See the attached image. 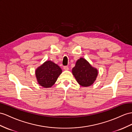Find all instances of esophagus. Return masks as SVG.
<instances>
[{"label":"esophagus","instance_id":"obj_1","mask_svg":"<svg viewBox=\"0 0 132 132\" xmlns=\"http://www.w3.org/2000/svg\"><path fill=\"white\" fill-rule=\"evenodd\" d=\"M63 69L65 70H69V67L67 66H63Z\"/></svg>","mask_w":132,"mask_h":132}]
</instances>
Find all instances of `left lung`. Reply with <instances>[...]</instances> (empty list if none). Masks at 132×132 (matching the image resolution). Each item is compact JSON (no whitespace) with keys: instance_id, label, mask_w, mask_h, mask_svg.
Returning a JSON list of instances; mask_svg holds the SVG:
<instances>
[{"instance_id":"left-lung-1","label":"left lung","mask_w":132,"mask_h":132,"mask_svg":"<svg viewBox=\"0 0 132 132\" xmlns=\"http://www.w3.org/2000/svg\"><path fill=\"white\" fill-rule=\"evenodd\" d=\"M72 71L77 82L80 85L85 87L92 85L97 75V70L93 67L83 58L77 61Z\"/></svg>"}]
</instances>
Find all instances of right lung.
Returning a JSON list of instances; mask_svg holds the SVG:
<instances>
[{
	"label": "right lung",
	"mask_w": 132,
	"mask_h": 132,
	"mask_svg": "<svg viewBox=\"0 0 132 132\" xmlns=\"http://www.w3.org/2000/svg\"><path fill=\"white\" fill-rule=\"evenodd\" d=\"M61 72V69L57 64L48 61L36 70V76L40 85L50 87L55 83Z\"/></svg>",
	"instance_id": "right-lung-1"
}]
</instances>
